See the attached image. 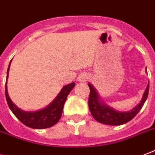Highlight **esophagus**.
Segmentation results:
<instances>
[{"mask_svg":"<svg viewBox=\"0 0 155 155\" xmlns=\"http://www.w3.org/2000/svg\"><path fill=\"white\" fill-rule=\"evenodd\" d=\"M89 78H90V75H88V73L83 72L79 75L78 81H80V82H85V81H88L89 80Z\"/></svg>","mask_w":155,"mask_h":155,"instance_id":"34e87169","label":"esophagus"}]
</instances>
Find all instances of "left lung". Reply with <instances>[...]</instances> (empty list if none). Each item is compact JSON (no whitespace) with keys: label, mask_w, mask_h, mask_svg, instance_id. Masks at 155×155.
Wrapping results in <instances>:
<instances>
[{"label":"left lung","mask_w":155,"mask_h":155,"mask_svg":"<svg viewBox=\"0 0 155 155\" xmlns=\"http://www.w3.org/2000/svg\"><path fill=\"white\" fill-rule=\"evenodd\" d=\"M146 71L147 72L146 68ZM88 84L90 88V93H89V97H88V107H89L92 115L97 122L104 124L113 125V126L121 125L129 122L130 120H133L147 99L149 93V85H150V84H148L146 90L144 92L141 101L137 106L128 111H120V110H114V108H112L107 104L103 102V101H101V98L99 97L98 93L96 91V88L91 84Z\"/></svg>","instance_id":"obj_1"}]
</instances>
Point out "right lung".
<instances>
[{
  "mask_svg": "<svg viewBox=\"0 0 155 155\" xmlns=\"http://www.w3.org/2000/svg\"><path fill=\"white\" fill-rule=\"evenodd\" d=\"M11 61L9 62V67L7 70L6 84H5V97H6L7 104L9 109L11 110L13 114L17 117L18 119L26 126L35 128V129H44L54 126L58 122L62 116L63 106L67 96L69 95L71 91L75 87V83H71L70 84L64 86L55 97L54 101L49 104V106L43 109L35 110V111H26L23 110L19 109L15 105L9 97L8 90H7V79L9 75V67Z\"/></svg>",
  "mask_w": 155,
  "mask_h": 155,
  "instance_id": "add662e5",
  "label": "right lung"
}]
</instances>
